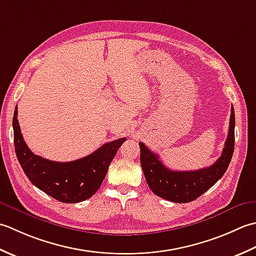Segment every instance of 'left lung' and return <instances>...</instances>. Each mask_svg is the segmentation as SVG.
<instances>
[{"mask_svg": "<svg viewBox=\"0 0 256 256\" xmlns=\"http://www.w3.org/2000/svg\"><path fill=\"white\" fill-rule=\"evenodd\" d=\"M234 127L236 117L231 107L230 127L221 157L208 168L196 171H174L161 162L159 156L142 142L140 147V164L151 191L164 200L186 203L196 200L216 184L226 174L234 151Z\"/></svg>", "mask_w": 256, "mask_h": 256, "instance_id": "1", "label": "left lung"}]
</instances>
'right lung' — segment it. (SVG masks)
Masks as SVG:
<instances>
[{"instance_id":"right-lung-1","label":"right lung","mask_w":256,"mask_h":256,"mask_svg":"<svg viewBox=\"0 0 256 256\" xmlns=\"http://www.w3.org/2000/svg\"><path fill=\"white\" fill-rule=\"evenodd\" d=\"M14 146L18 162L30 181L54 199L64 203L85 201L100 188L108 166L126 138L102 144L86 157L57 162L34 154L25 144L18 120V107L13 116Z\"/></svg>"}]
</instances>
